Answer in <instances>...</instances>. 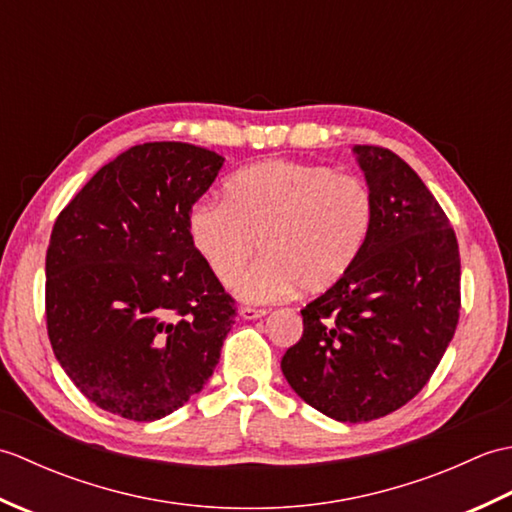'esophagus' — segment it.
<instances>
[{
    "mask_svg": "<svg viewBox=\"0 0 512 512\" xmlns=\"http://www.w3.org/2000/svg\"><path fill=\"white\" fill-rule=\"evenodd\" d=\"M266 314H268V310H266V308H250V306H246V308L239 310V317L246 319V321L262 319V317H266Z\"/></svg>",
    "mask_w": 512,
    "mask_h": 512,
    "instance_id": "esophagus-1",
    "label": "esophagus"
}]
</instances>
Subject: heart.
<instances>
[{
	"instance_id": "1",
	"label": "heart",
	"mask_w": 512,
	"mask_h": 512,
	"mask_svg": "<svg viewBox=\"0 0 512 512\" xmlns=\"http://www.w3.org/2000/svg\"><path fill=\"white\" fill-rule=\"evenodd\" d=\"M376 198L358 173L297 160H264L226 180L224 200L204 198L189 213L191 242L228 286L259 246L262 257L237 281L244 301L266 303L323 292L341 281L367 246Z\"/></svg>"
}]
</instances>
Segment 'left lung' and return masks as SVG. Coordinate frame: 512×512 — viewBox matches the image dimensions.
<instances>
[{
    "label": "left lung",
    "instance_id": "1",
    "mask_svg": "<svg viewBox=\"0 0 512 512\" xmlns=\"http://www.w3.org/2000/svg\"><path fill=\"white\" fill-rule=\"evenodd\" d=\"M354 154L376 198L372 235L350 273L301 310L303 336L281 358L288 385L339 422L407 405L460 319V250L442 206L394 151Z\"/></svg>",
    "mask_w": 512,
    "mask_h": 512
}]
</instances>
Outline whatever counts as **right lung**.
<instances>
[{
  "label": "right lung",
  "instance_id": "1",
  "mask_svg": "<svg viewBox=\"0 0 512 512\" xmlns=\"http://www.w3.org/2000/svg\"><path fill=\"white\" fill-rule=\"evenodd\" d=\"M222 165L189 143L136 145L96 171L54 222L48 336L96 407L160 420L220 361L235 301L195 250L189 213Z\"/></svg>",
  "mask_w": 512,
  "mask_h": 512
}]
</instances>
